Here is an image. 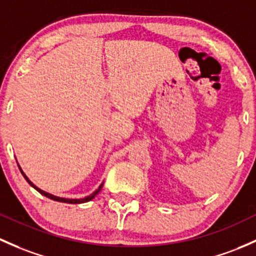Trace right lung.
<instances>
[{"instance_id": "obj_1", "label": "right lung", "mask_w": 256, "mask_h": 256, "mask_svg": "<svg viewBox=\"0 0 256 256\" xmlns=\"http://www.w3.org/2000/svg\"><path fill=\"white\" fill-rule=\"evenodd\" d=\"M20 172H22V174H23L24 179H26V182H28L29 184H30L32 186H33L34 189L36 190V192H39L40 194H42V195H44V196H46V198H51V200H54V201H60V202H66V204H83V202H88V201H90V200H92V198H96V194H98L99 192H100V190H102V188H103V184H100V186H99L98 189L96 190V192H94L93 194H90V196H87V198H58V196H55V195H52V194H49V192H42V189H39V188L36 186V185H34L33 182H32L30 180L28 179V176H26V174L23 173V170H22V169H20Z\"/></svg>"}]
</instances>
